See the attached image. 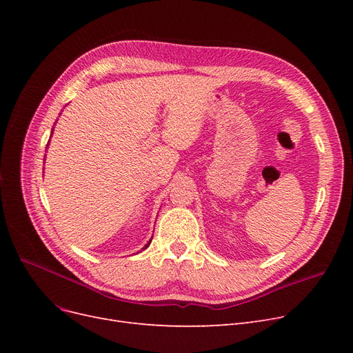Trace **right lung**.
<instances>
[{"instance_id":"right-lung-1","label":"right lung","mask_w":353,"mask_h":353,"mask_svg":"<svg viewBox=\"0 0 353 353\" xmlns=\"http://www.w3.org/2000/svg\"><path fill=\"white\" fill-rule=\"evenodd\" d=\"M150 243H152V240H150V242H148V243H147V245H145V246H144V248H143V250H144V249H145V248H148V245H150Z\"/></svg>"}]
</instances>
